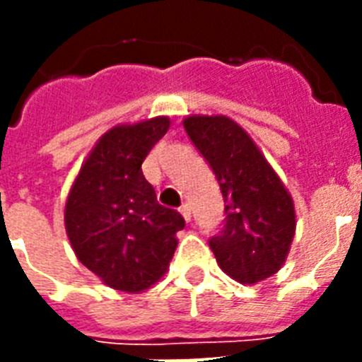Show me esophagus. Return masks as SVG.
Returning <instances> with one entry per match:
<instances>
[{
  "mask_svg": "<svg viewBox=\"0 0 362 362\" xmlns=\"http://www.w3.org/2000/svg\"><path fill=\"white\" fill-rule=\"evenodd\" d=\"M180 214L184 216V220L186 221H192V209H189V204H182L180 206Z\"/></svg>",
  "mask_w": 362,
  "mask_h": 362,
  "instance_id": "1",
  "label": "esophagus"
}]
</instances>
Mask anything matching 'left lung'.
<instances>
[{
    "mask_svg": "<svg viewBox=\"0 0 362 362\" xmlns=\"http://www.w3.org/2000/svg\"><path fill=\"white\" fill-rule=\"evenodd\" d=\"M186 133L209 161L226 203V226L210 247L220 269L253 286L286 263L295 237L293 197L252 136L227 116H187Z\"/></svg>",
    "mask_w": 362,
    "mask_h": 362,
    "instance_id": "1",
    "label": "left lung"
}]
</instances>
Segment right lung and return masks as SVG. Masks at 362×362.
Listing matches in <instances>:
<instances>
[{
  "label": "right lung",
  "mask_w": 362,
  "mask_h": 362,
  "mask_svg": "<svg viewBox=\"0 0 362 362\" xmlns=\"http://www.w3.org/2000/svg\"><path fill=\"white\" fill-rule=\"evenodd\" d=\"M167 116L105 133L82 163L65 203V231L86 269L105 286L141 293L163 278L186 221L158 203L141 165L169 131Z\"/></svg>",
  "instance_id": "1"
}]
</instances>
